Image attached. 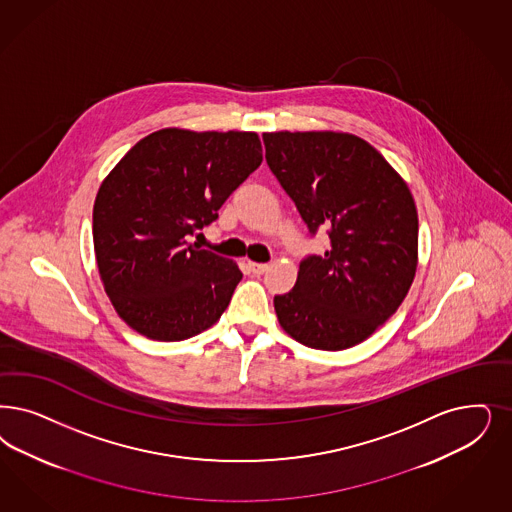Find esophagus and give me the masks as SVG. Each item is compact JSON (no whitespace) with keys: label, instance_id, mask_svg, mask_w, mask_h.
Listing matches in <instances>:
<instances>
[{"label":"esophagus","instance_id":"1","mask_svg":"<svg viewBox=\"0 0 512 512\" xmlns=\"http://www.w3.org/2000/svg\"><path fill=\"white\" fill-rule=\"evenodd\" d=\"M247 266H249V270H251L255 276H261V274H265L266 270L270 268V266L266 265V263H253V261H249Z\"/></svg>","mask_w":512,"mask_h":512}]
</instances>
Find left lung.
<instances>
[{
  "mask_svg": "<svg viewBox=\"0 0 512 512\" xmlns=\"http://www.w3.org/2000/svg\"><path fill=\"white\" fill-rule=\"evenodd\" d=\"M266 164L310 234L331 246L274 297L283 331L325 352L352 348L388 321L418 266L412 193L371 143L346 132H265Z\"/></svg>",
  "mask_w": 512,
  "mask_h": 512,
  "instance_id": "obj_1",
  "label": "left lung"
}]
</instances>
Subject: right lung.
Masks as SVG:
<instances>
[{"label": "right lung", "mask_w": 512, "mask_h": 512, "mask_svg": "<svg viewBox=\"0 0 512 512\" xmlns=\"http://www.w3.org/2000/svg\"><path fill=\"white\" fill-rule=\"evenodd\" d=\"M263 162L255 132L162 128L102 181L92 210L98 272L140 335L177 342L210 329L242 280L238 265L187 242Z\"/></svg>", "instance_id": "right-lung-1"}]
</instances>
